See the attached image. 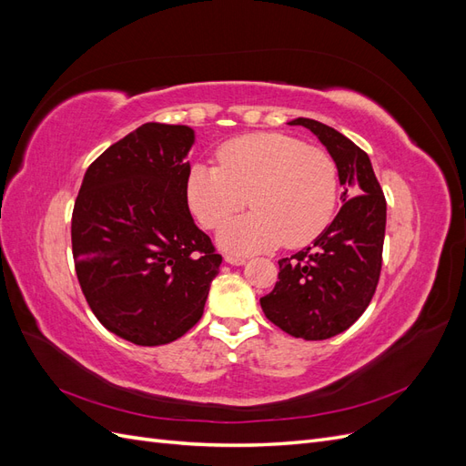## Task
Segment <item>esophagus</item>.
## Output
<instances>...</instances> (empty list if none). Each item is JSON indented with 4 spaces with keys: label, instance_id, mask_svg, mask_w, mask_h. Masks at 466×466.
Wrapping results in <instances>:
<instances>
[{
    "label": "esophagus",
    "instance_id": "34e87169",
    "mask_svg": "<svg viewBox=\"0 0 466 466\" xmlns=\"http://www.w3.org/2000/svg\"><path fill=\"white\" fill-rule=\"evenodd\" d=\"M225 262H229L233 266H243L247 262L245 257H237V255H225Z\"/></svg>",
    "mask_w": 466,
    "mask_h": 466
}]
</instances>
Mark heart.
Instances as JSON below:
<instances>
[{
	"label": "heart",
	"instance_id": "1",
	"mask_svg": "<svg viewBox=\"0 0 466 466\" xmlns=\"http://www.w3.org/2000/svg\"><path fill=\"white\" fill-rule=\"evenodd\" d=\"M216 159L218 167H190L187 202L206 229H218L248 200L255 209L219 233L228 248H299L327 229L338 198L336 165L327 151L288 134L262 132L229 139Z\"/></svg>",
	"mask_w": 466,
	"mask_h": 466
}]
</instances>
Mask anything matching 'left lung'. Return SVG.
Masks as SVG:
<instances>
[{
    "instance_id": "1",
    "label": "left lung",
    "mask_w": 466,
    "mask_h": 466,
    "mask_svg": "<svg viewBox=\"0 0 466 466\" xmlns=\"http://www.w3.org/2000/svg\"><path fill=\"white\" fill-rule=\"evenodd\" d=\"M329 149L344 192L342 208L311 247L281 258L274 289L260 299L266 319L303 340L350 329L371 303L383 264L387 200L368 153L330 126L298 118Z\"/></svg>"
}]
</instances>
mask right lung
I'll return each mask as SVG.
<instances>
[{"instance_id": "obj_1", "label": "right lung", "mask_w": 466, "mask_h": 466, "mask_svg": "<svg viewBox=\"0 0 466 466\" xmlns=\"http://www.w3.org/2000/svg\"><path fill=\"white\" fill-rule=\"evenodd\" d=\"M188 126L147 122L89 165L72 214L76 274L93 315L137 346L202 319L221 255L187 202Z\"/></svg>"}]
</instances>
